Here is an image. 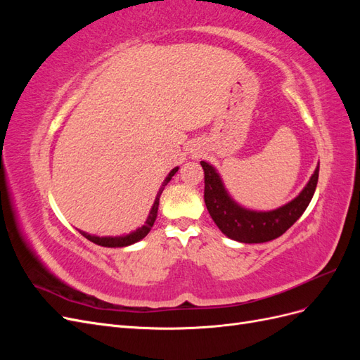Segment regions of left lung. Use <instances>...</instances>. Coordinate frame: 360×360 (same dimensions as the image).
<instances>
[{
    "instance_id": "8db88e82",
    "label": "left lung",
    "mask_w": 360,
    "mask_h": 360,
    "mask_svg": "<svg viewBox=\"0 0 360 360\" xmlns=\"http://www.w3.org/2000/svg\"><path fill=\"white\" fill-rule=\"evenodd\" d=\"M204 169V202L219 230L242 243H264L284 234L309 205L319 181V168L297 198L274 212H252L236 204L224 188L212 165L201 162Z\"/></svg>"
}]
</instances>
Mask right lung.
Returning <instances> with one entry per match:
<instances>
[{
  "mask_svg": "<svg viewBox=\"0 0 360 360\" xmlns=\"http://www.w3.org/2000/svg\"><path fill=\"white\" fill-rule=\"evenodd\" d=\"M177 169H179V168H174V169L168 174V177L165 179V181L162 183V188H160L159 192H158V197H156V200H155V204H153V207H151V212H150V214H148V217H147V222H146V225H144L143 228H138L136 231L130 233V234H127V236H124V237H96V236H90V234L82 233V231H79V233H81L85 238H89L90 242H93V243H96V245H101V246H106V248H123V246H129V245L139 242L141 238H144V237L150 233L151 226H153V224H155V221H156V216H158V207H159L160 195H162L163 189H165L167 184L169 183V180L172 179L174 174L177 172Z\"/></svg>",
  "mask_w": 360,
  "mask_h": 360,
  "instance_id": "1",
  "label": "right lung"
}]
</instances>
